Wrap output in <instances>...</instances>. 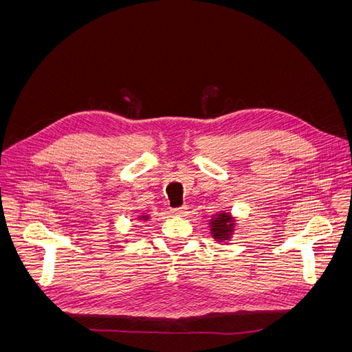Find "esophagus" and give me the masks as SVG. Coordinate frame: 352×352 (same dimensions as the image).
Listing matches in <instances>:
<instances>
[{"label":"esophagus","instance_id":"obj_1","mask_svg":"<svg viewBox=\"0 0 352 352\" xmlns=\"http://www.w3.org/2000/svg\"><path fill=\"white\" fill-rule=\"evenodd\" d=\"M186 207L184 206V207H177V208H173V214H176V216H184V214H186Z\"/></svg>","mask_w":352,"mask_h":352}]
</instances>
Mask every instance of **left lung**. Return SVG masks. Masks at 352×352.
<instances>
[{"mask_svg":"<svg viewBox=\"0 0 352 352\" xmlns=\"http://www.w3.org/2000/svg\"><path fill=\"white\" fill-rule=\"evenodd\" d=\"M212 238L219 242L230 239L233 230H235V220L229 214V212H217L210 220Z\"/></svg>","mask_w":352,"mask_h":352,"instance_id":"obj_1","label":"left lung"}]
</instances>
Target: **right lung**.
I'll return each mask as SVG.
<instances>
[{"label":"right lung","mask_w":352,"mask_h":352,"mask_svg":"<svg viewBox=\"0 0 352 352\" xmlns=\"http://www.w3.org/2000/svg\"><path fill=\"white\" fill-rule=\"evenodd\" d=\"M148 219H150L148 216H140V220H148Z\"/></svg>","instance_id":"1"}]
</instances>
